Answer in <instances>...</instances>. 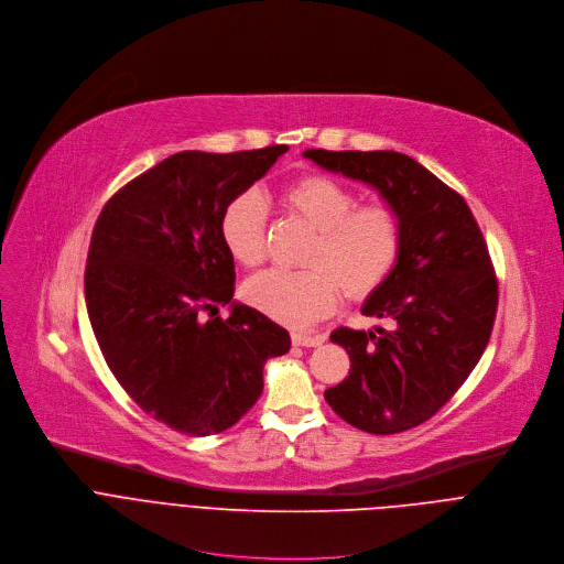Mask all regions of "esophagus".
<instances>
[{
	"instance_id": "34e87169",
	"label": "esophagus",
	"mask_w": 564,
	"mask_h": 564,
	"mask_svg": "<svg viewBox=\"0 0 564 564\" xmlns=\"http://www.w3.org/2000/svg\"><path fill=\"white\" fill-rule=\"evenodd\" d=\"M291 340L295 347H319L324 343L322 335H308V333H291Z\"/></svg>"
}]
</instances>
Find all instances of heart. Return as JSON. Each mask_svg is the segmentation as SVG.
Returning <instances> with one entry per match:
<instances>
[{
  "mask_svg": "<svg viewBox=\"0 0 564 564\" xmlns=\"http://www.w3.org/2000/svg\"><path fill=\"white\" fill-rule=\"evenodd\" d=\"M286 204L315 229L306 269H267L245 286L247 300L267 315L308 326L337 302L336 286L351 300L373 293L395 269L402 251V221L387 204L358 206L356 195L322 175L286 186ZM267 197L258 188L242 191L221 210L219 234L229 253L245 267L267 256Z\"/></svg>",
  "mask_w": 564,
  "mask_h": 564,
  "instance_id": "heart-1",
  "label": "heart"
}]
</instances>
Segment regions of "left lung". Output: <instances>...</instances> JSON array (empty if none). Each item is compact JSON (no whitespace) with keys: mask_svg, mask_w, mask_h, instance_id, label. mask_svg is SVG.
Instances as JSON below:
<instances>
[{"mask_svg":"<svg viewBox=\"0 0 564 564\" xmlns=\"http://www.w3.org/2000/svg\"><path fill=\"white\" fill-rule=\"evenodd\" d=\"M304 158L373 186L402 221L398 264L362 304L391 328L330 333L351 369L324 398L367 433L413 429L452 400L489 345L498 280L487 242L463 195L409 155L311 149Z\"/></svg>","mask_w":564,"mask_h":564,"instance_id":"left-lung-1","label":"left lung"}]
</instances>
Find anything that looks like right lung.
I'll return each mask as SVG.
<instances>
[{
  "label": "right lung",
  "instance_id": "obj_1",
  "mask_svg": "<svg viewBox=\"0 0 564 564\" xmlns=\"http://www.w3.org/2000/svg\"><path fill=\"white\" fill-rule=\"evenodd\" d=\"M286 151L175 153L95 221L84 293L101 356L142 411L180 433L234 426L262 393L264 362L291 349L286 328L247 304L216 315L236 291L221 210Z\"/></svg>",
  "mask_w": 564,
  "mask_h": 564
}]
</instances>
